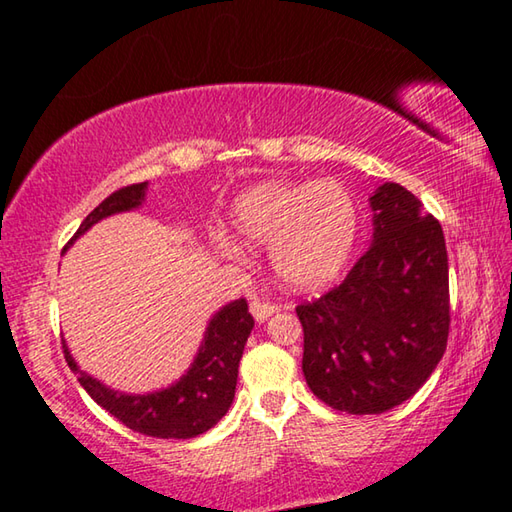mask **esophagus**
Instances as JSON below:
<instances>
[{"label":"esophagus","mask_w":512,"mask_h":512,"mask_svg":"<svg viewBox=\"0 0 512 512\" xmlns=\"http://www.w3.org/2000/svg\"><path fill=\"white\" fill-rule=\"evenodd\" d=\"M277 311V307L273 302H266V300H253L250 302V314L257 320V323H264L268 316H273Z\"/></svg>","instance_id":"obj_1"}]
</instances>
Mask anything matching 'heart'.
Here are the masks:
<instances>
[{"label": "heart", "instance_id": "b5f03b06", "mask_svg": "<svg viewBox=\"0 0 512 512\" xmlns=\"http://www.w3.org/2000/svg\"><path fill=\"white\" fill-rule=\"evenodd\" d=\"M359 223L357 201L336 180H268L241 192L228 210V225L237 237L271 244L273 273L291 291H316L332 284L350 262ZM216 246L225 255L241 253L228 235L216 237Z\"/></svg>", "mask_w": 512, "mask_h": 512}]
</instances>
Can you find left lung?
I'll list each match as a JSON object with an SVG mask.
<instances>
[{"label":"left lung","instance_id":"obj_1","mask_svg":"<svg viewBox=\"0 0 512 512\" xmlns=\"http://www.w3.org/2000/svg\"><path fill=\"white\" fill-rule=\"evenodd\" d=\"M370 210L372 244L348 277L296 307L311 393L352 415L391 411L418 393L443 359L449 334L440 223L397 183L379 185Z\"/></svg>","mask_w":512,"mask_h":512}]
</instances>
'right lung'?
<instances>
[{"label": "right lung", "instance_id": "1", "mask_svg": "<svg viewBox=\"0 0 512 512\" xmlns=\"http://www.w3.org/2000/svg\"><path fill=\"white\" fill-rule=\"evenodd\" d=\"M146 189H149V183H137L110 194L106 201L85 216L81 228L76 230L65 250L85 235L94 223L108 219L112 214L142 207L146 201ZM253 327L255 320L248 314L246 300L239 298L228 302L207 323L203 341L198 345L196 357L192 366L185 370V375L167 388L140 395L121 393L106 386L79 368L67 343H63V348L69 368L76 372L81 386L92 400L110 415H115L119 422H124L128 429L151 438L185 440L201 436L228 413L232 400H235L241 354H244V345Z\"/></svg>", "mask_w": 512, "mask_h": 512}]
</instances>
